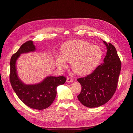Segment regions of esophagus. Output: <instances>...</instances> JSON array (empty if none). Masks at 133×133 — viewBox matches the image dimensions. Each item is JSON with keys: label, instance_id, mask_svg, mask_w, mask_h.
Returning a JSON list of instances; mask_svg holds the SVG:
<instances>
[{"label": "esophagus", "instance_id": "obj_1", "mask_svg": "<svg viewBox=\"0 0 133 133\" xmlns=\"http://www.w3.org/2000/svg\"><path fill=\"white\" fill-rule=\"evenodd\" d=\"M66 81L67 82H73V79L71 78H67Z\"/></svg>", "mask_w": 133, "mask_h": 133}]
</instances>
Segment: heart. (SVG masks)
I'll return each mask as SVG.
<instances>
[{"instance_id":"obj_1","label":"heart","mask_w":133,"mask_h":133,"mask_svg":"<svg viewBox=\"0 0 133 133\" xmlns=\"http://www.w3.org/2000/svg\"><path fill=\"white\" fill-rule=\"evenodd\" d=\"M62 56H57V64L61 69L71 63L72 70L79 75H85L93 71L102 57L101 48L81 40H71L62 45Z\"/></svg>"}]
</instances>
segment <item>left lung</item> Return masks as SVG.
I'll return each instance as SVG.
<instances>
[{
	"instance_id": "8db88e82",
	"label": "left lung",
	"mask_w": 133,
	"mask_h": 133,
	"mask_svg": "<svg viewBox=\"0 0 133 133\" xmlns=\"http://www.w3.org/2000/svg\"><path fill=\"white\" fill-rule=\"evenodd\" d=\"M103 42L107 50L103 63L90 74L77 80L82 87L78 99L83 106L89 108L101 106L112 97L121 69V62L115 47L110 43Z\"/></svg>"
}]
</instances>
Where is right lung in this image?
<instances>
[{
	"label": "right lung",
	"instance_id": "right-lung-1",
	"mask_svg": "<svg viewBox=\"0 0 133 133\" xmlns=\"http://www.w3.org/2000/svg\"><path fill=\"white\" fill-rule=\"evenodd\" d=\"M36 50L33 42L28 41L21 46L18 51L12 56L10 80L14 91L21 101L31 108L42 110L51 106L57 95V87L64 84L66 78L63 76H48L36 84L24 83L17 74V60L22 54L34 52Z\"/></svg>",
	"mask_w": 133,
	"mask_h": 133
}]
</instances>
